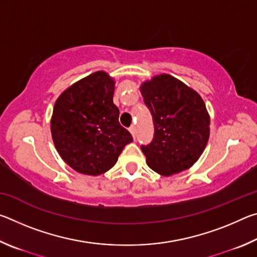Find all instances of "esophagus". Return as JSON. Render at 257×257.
I'll return each instance as SVG.
<instances>
[{"instance_id": "34e87169", "label": "esophagus", "mask_w": 257, "mask_h": 257, "mask_svg": "<svg viewBox=\"0 0 257 257\" xmlns=\"http://www.w3.org/2000/svg\"><path fill=\"white\" fill-rule=\"evenodd\" d=\"M129 132L134 138H136V127H135V125H132V127L129 128Z\"/></svg>"}]
</instances>
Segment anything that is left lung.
<instances>
[{"label": "left lung", "mask_w": 257, "mask_h": 257, "mask_svg": "<svg viewBox=\"0 0 257 257\" xmlns=\"http://www.w3.org/2000/svg\"><path fill=\"white\" fill-rule=\"evenodd\" d=\"M141 93L154 122V138L142 146L146 163L169 177L193 167L210 137V114L196 90L168 73L143 81Z\"/></svg>", "instance_id": "1"}]
</instances>
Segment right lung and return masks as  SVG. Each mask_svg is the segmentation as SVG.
Masks as SVG:
<instances>
[{
	"label": "right lung",
	"mask_w": 257,
	"mask_h": 257,
	"mask_svg": "<svg viewBox=\"0 0 257 257\" xmlns=\"http://www.w3.org/2000/svg\"><path fill=\"white\" fill-rule=\"evenodd\" d=\"M114 85L107 72L96 71L68 87L55 101L52 139L61 159L81 175L108 171L133 142L119 123V108L113 104Z\"/></svg>",
	"instance_id": "1"
}]
</instances>
